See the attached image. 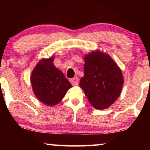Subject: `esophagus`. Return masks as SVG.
Wrapping results in <instances>:
<instances>
[{"instance_id":"esophagus-1","label":"esophagus","mask_w":150,"mask_h":150,"mask_svg":"<svg viewBox=\"0 0 150 150\" xmlns=\"http://www.w3.org/2000/svg\"><path fill=\"white\" fill-rule=\"evenodd\" d=\"M70 82L71 83V85L73 86H76L79 85V79L77 78H74V79L70 80Z\"/></svg>"}]
</instances>
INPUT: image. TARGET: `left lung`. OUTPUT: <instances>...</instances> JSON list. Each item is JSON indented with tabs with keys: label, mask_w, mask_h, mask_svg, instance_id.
I'll return each instance as SVG.
<instances>
[{
	"label": "left lung",
	"mask_w": 150,
	"mask_h": 150,
	"mask_svg": "<svg viewBox=\"0 0 150 150\" xmlns=\"http://www.w3.org/2000/svg\"><path fill=\"white\" fill-rule=\"evenodd\" d=\"M84 60V76L80 81V87L94 108H108L122 92V70L109 55L98 50L85 55Z\"/></svg>",
	"instance_id": "left-lung-1"
}]
</instances>
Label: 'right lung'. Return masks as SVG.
Instances as JSON below:
<instances>
[{"mask_svg":"<svg viewBox=\"0 0 150 150\" xmlns=\"http://www.w3.org/2000/svg\"><path fill=\"white\" fill-rule=\"evenodd\" d=\"M54 57L42 59L30 74L33 91L44 104L54 106L59 103L72 87L60 69L53 64Z\"/></svg>","mask_w":150,"mask_h":150,"instance_id":"right-lung-1","label":"right lung"}]
</instances>
